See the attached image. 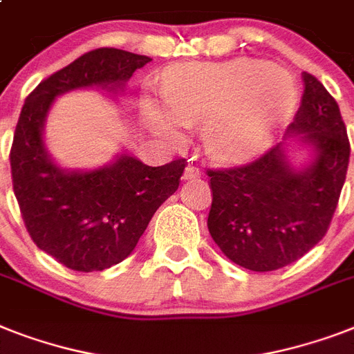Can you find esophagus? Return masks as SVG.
Wrapping results in <instances>:
<instances>
[{
    "mask_svg": "<svg viewBox=\"0 0 354 354\" xmlns=\"http://www.w3.org/2000/svg\"><path fill=\"white\" fill-rule=\"evenodd\" d=\"M200 169L196 167V165H187L185 171H183V180H196V178H200Z\"/></svg>",
    "mask_w": 354,
    "mask_h": 354,
    "instance_id": "esophagus-1",
    "label": "esophagus"
}]
</instances>
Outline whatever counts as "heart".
Masks as SVG:
<instances>
[{"instance_id": "obj_1", "label": "heart", "mask_w": 354, "mask_h": 354, "mask_svg": "<svg viewBox=\"0 0 354 354\" xmlns=\"http://www.w3.org/2000/svg\"><path fill=\"white\" fill-rule=\"evenodd\" d=\"M165 107L143 97V120L154 134L176 142L180 125L203 122L212 156L234 160L260 147L298 102L297 83L283 68L261 59L192 63L172 68L162 87Z\"/></svg>"}]
</instances>
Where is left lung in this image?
I'll use <instances>...</instances> for the list:
<instances>
[{
	"label": "left lung",
	"instance_id": "8db88e82",
	"mask_svg": "<svg viewBox=\"0 0 354 354\" xmlns=\"http://www.w3.org/2000/svg\"><path fill=\"white\" fill-rule=\"evenodd\" d=\"M304 96L283 142L238 167L207 171L212 205L207 227L229 260L249 271H277L326 236L351 145L335 97L304 73ZM298 139L312 160L295 168L285 149Z\"/></svg>",
	"mask_w": 354,
	"mask_h": 354
}]
</instances>
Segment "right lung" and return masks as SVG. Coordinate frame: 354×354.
I'll use <instances>...</instances> for the list:
<instances>
[{
    "mask_svg": "<svg viewBox=\"0 0 354 354\" xmlns=\"http://www.w3.org/2000/svg\"><path fill=\"white\" fill-rule=\"evenodd\" d=\"M149 56L96 48L43 80L25 100L12 149L14 194L27 231L41 251L68 269L93 272L131 254L151 218L180 185L185 160L149 167L127 152L93 171L59 167L43 142L54 100L76 88L122 93Z\"/></svg>",
    "mask_w": 354,
    "mask_h": 354,
    "instance_id": "right-lung-1",
    "label": "right lung"
}]
</instances>
